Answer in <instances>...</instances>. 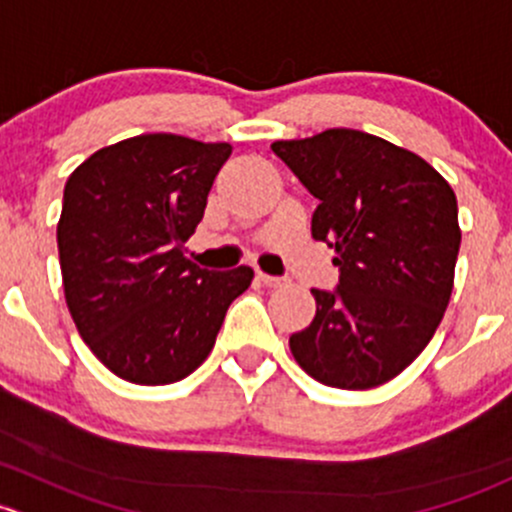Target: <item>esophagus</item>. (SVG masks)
<instances>
[{
	"label": "esophagus",
	"instance_id": "1",
	"mask_svg": "<svg viewBox=\"0 0 512 512\" xmlns=\"http://www.w3.org/2000/svg\"><path fill=\"white\" fill-rule=\"evenodd\" d=\"M256 278L263 283V286H268V288H281V286H286V283H288L286 278H281V276H268V273H263V271H258Z\"/></svg>",
	"mask_w": 512,
	"mask_h": 512
}]
</instances>
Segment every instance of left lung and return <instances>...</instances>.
Returning a JSON list of instances; mask_svg holds the SVG:
<instances>
[{
  "label": "left lung",
  "instance_id": "8db88e82",
  "mask_svg": "<svg viewBox=\"0 0 512 512\" xmlns=\"http://www.w3.org/2000/svg\"><path fill=\"white\" fill-rule=\"evenodd\" d=\"M271 150L318 199L313 239L335 249V291L315 288V318L291 352L318 382L372 389L421 355L453 291L461 229L451 184L414 152L333 128Z\"/></svg>",
  "mask_w": 512,
  "mask_h": 512
}]
</instances>
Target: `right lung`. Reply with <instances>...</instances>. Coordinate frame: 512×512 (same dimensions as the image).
Returning <instances> with one entry per match:
<instances>
[{
  "instance_id": "obj_1",
  "label": "right lung",
  "mask_w": 512,
  "mask_h": 512,
  "mask_svg": "<svg viewBox=\"0 0 512 512\" xmlns=\"http://www.w3.org/2000/svg\"><path fill=\"white\" fill-rule=\"evenodd\" d=\"M229 142L138 135L93 152L68 177L56 229L63 293L93 355L133 384H172L207 360L249 266L184 258Z\"/></svg>"
}]
</instances>
